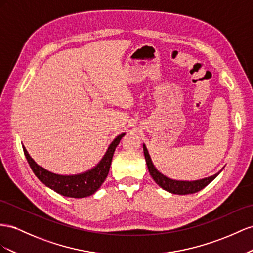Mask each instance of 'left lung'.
I'll use <instances>...</instances> for the list:
<instances>
[{"instance_id":"1","label":"left lung","mask_w":253,"mask_h":253,"mask_svg":"<svg viewBox=\"0 0 253 253\" xmlns=\"http://www.w3.org/2000/svg\"><path fill=\"white\" fill-rule=\"evenodd\" d=\"M143 150H144V156H145V160H146V164H147L150 176L153 177L155 182L159 186L162 187L163 190L168 191L171 194L186 195V194H194L196 192H199L203 190L204 187H206L211 181H213V180L217 177L219 172L221 171V170L218 171L217 174H215L211 177L204 178L200 180H195V181H181V180H174V179H170L167 176H164L155 168V165H154L153 161H151L145 144H143Z\"/></svg>"}]
</instances>
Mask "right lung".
I'll return each mask as SVG.
<instances>
[{
    "label": "right lung",
    "mask_w": 253,
    "mask_h": 253,
    "mask_svg": "<svg viewBox=\"0 0 253 253\" xmlns=\"http://www.w3.org/2000/svg\"><path fill=\"white\" fill-rule=\"evenodd\" d=\"M125 133H122L115 138L108 147L106 154L102 158L99 163L82 174L77 175H58L40 167L34 161V159L27 153L26 148L23 146L24 155L27 159L32 170L40 181L45 184L50 190L55 191L62 196L72 198H84L94 194L105 181L110 169L112 157L114 150L119 145V143Z\"/></svg>",
    "instance_id": "right-lung-1"
}]
</instances>
